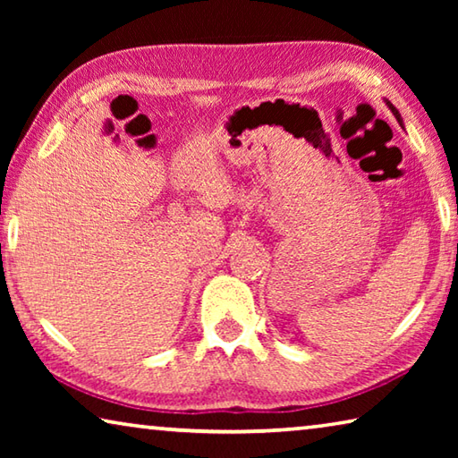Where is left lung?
<instances>
[{"label": "left lung", "mask_w": 458, "mask_h": 458, "mask_svg": "<svg viewBox=\"0 0 458 458\" xmlns=\"http://www.w3.org/2000/svg\"><path fill=\"white\" fill-rule=\"evenodd\" d=\"M387 105H390V103H387ZM390 108H392V113H394V114H396V119L400 121V114H398V111H396V108H394L392 105H390Z\"/></svg>", "instance_id": "obj_1"}]
</instances>
